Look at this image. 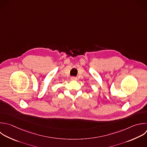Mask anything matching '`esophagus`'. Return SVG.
<instances>
[{"mask_svg": "<svg viewBox=\"0 0 147 147\" xmlns=\"http://www.w3.org/2000/svg\"><path fill=\"white\" fill-rule=\"evenodd\" d=\"M71 79L72 80H76L78 79V78H77L76 77H75V76H72V77L71 78Z\"/></svg>", "mask_w": 147, "mask_h": 147, "instance_id": "34e87169", "label": "esophagus"}]
</instances>
